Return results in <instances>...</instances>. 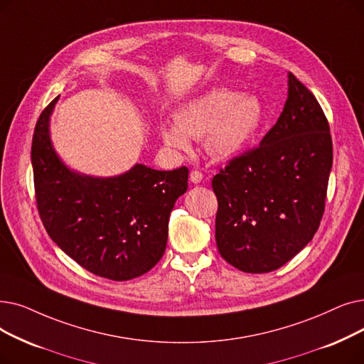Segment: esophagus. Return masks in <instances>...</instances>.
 <instances>
[{
    "label": "esophagus",
    "mask_w": 364,
    "mask_h": 364,
    "mask_svg": "<svg viewBox=\"0 0 364 364\" xmlns=\"http://www.w3.org/2000/svg\"><path fill=\"white\" fill-rule=\"evenodd\" d=\"M202 178H203V176H202V172H200V171L195 169V171H192V172H191V180H192V183L198 184V183H200V181H202Z\"/></svg>",
    "instance_id": "1"
}]
</instances>
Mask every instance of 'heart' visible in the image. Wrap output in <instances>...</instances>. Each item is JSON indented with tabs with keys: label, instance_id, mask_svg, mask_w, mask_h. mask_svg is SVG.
Masks as SVG:
<instances>
[{
	"label": "heart",
	"instance_id": "heart-1",
	"mask_svg": "<svg viewBox=\"0 0 364 364\" xmlns=\"http://www.w3.org/2000/svg\"><path fill=\"white\" fill-rule=\"evenodd\" d=\"M263 104L251 93L217 87L184 104L173 114L176 124H162L165 144L187 151L191 139H202L217 159L240 154L255 139L263 122Z\"/></svg>",
	"mask_w": 364,
	"mask_h": 364
}]
</instances>
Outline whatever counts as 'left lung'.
Segmentation results:
<instances>
[{
    "label": "left lung",
    "mask_w": 364,
    "mask_h": 364,
    "mask_svg": "<svg viewBox=\"0 0 364 364\" xmlns=\"http://www.w3.org/2000/svg\"><path fill=\"white\" fill-rule=\"evenodd\" d=\"M331 164L323 108L290 73L289 98L271 131L213 178L221 257L248 274L272 272L291 260L318 230Z\"/></svg>",
    "instance_id": "1"
}]
</instances>
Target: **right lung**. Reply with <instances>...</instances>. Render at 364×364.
I'll return each mask as SVG.
<instances>
[{"instance_id": "add662e5", "label": "right lung", "mask_w": 364, "mask_h": 364, "mask_svg": "<svg viewBox=\"0 0 364 364\" xmlns=\"http://www.w3.org/2000/svg\"><path fill=\"white\" fill-rule=\"evenodd\" d=\"M58 98L41 112L31 146L43 225L53 242L86 271L113 281L141 277L164 256L169 214L187 191L188 169L135 165L109 178L68 169L49 134Z\"/></svg>"}]
</instances>
